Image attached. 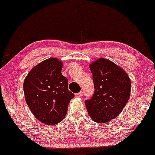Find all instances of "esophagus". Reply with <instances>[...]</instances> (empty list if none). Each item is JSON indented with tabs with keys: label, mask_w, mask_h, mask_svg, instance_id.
<instances>
[{
	"label": "esophagus",
	"mask_w": 155,
	"mask_h": 155,
	"mask_svg": "<svg viewBox=\"0 0 155 155\" xmlns=\"http://www.w3.org/2000/svg\"><path fill=\"white\" fill-rule=\"evenodd\" d=\"M82 92L80 91V92H78V93L75 94V97H82Z\"/></svg>",
	"instance_id": "esophagus-1"
}]
</instances>
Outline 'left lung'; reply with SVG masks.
Instances as JSON below:
<instances>
[{
	"instance_id": "obj_1",
	"label": "left lung",
	"mask_w": 155,
	"mask_h": 155,
	"mask_svg": "<svg viewBox=\"0 0 155 155\" xmlns=\"http://www.w3.org/2000/svg\"><path fill=\"white\" fill-rule=\"evenodd\" d=\"M95 92L85 102L90 118L97 123H107L117 117L128 102L131 80L119 65L100 58L89 64Z\"/></svg>"
}]
</instances>
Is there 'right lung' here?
Masks as SVG:
<instances>
[{
	"label": "right lung",
	"mask_w": 155,
	"mask_h": 155,
	"mask_svg": "<svg viewBox=\"0 0 155 155\" xmlns=\"http://www.w3.org/2000/svg\"><path fill=\"white\" fill-rule=\"evenodd\" d=\"M62 68V60L48 58L34 66L24 80L26 103L36 119L48 125L59 123L65 117L74 97Z\"/></svg>",
	"instance_id": "1"
}]
</instances>
